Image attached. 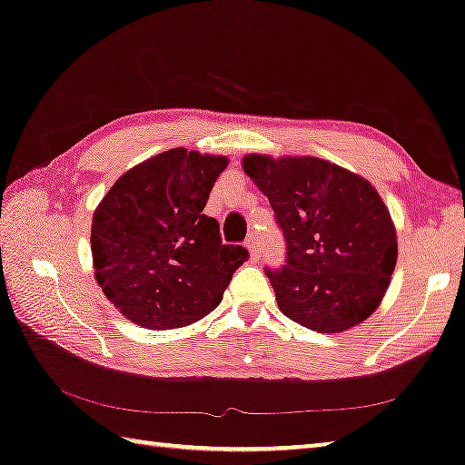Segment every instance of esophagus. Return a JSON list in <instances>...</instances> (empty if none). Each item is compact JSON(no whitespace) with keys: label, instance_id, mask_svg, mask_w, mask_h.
<instances>
[{"label":"esophagus","instance_id":"34e87169","mask_svg":"<svg viewBox=\"0 0 465 465\" xmlns=\"http://www.w3.org/2000/svg\"><path fill=\"white\" fill-rule=\"evenodd\" d=\"M247 247H250L252 260H260V258H262V245H260V239H258L256 232L250 234V239H247Z\"/></svg>","mask_w":465,"mask_h":465}]
</instances>
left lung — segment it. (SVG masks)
Instances as JSON below:
<instances>
[{
	"label": "left lung",
	"instance_id": "8db88e82",
	"mask_svg": "<svg viewBox=\"0 0 465 465\" xmlns=\"http://www.w3.org/2000/svg\"><path fill=\"white\" fill-rule=\"evenodd\" d=\"M285 237V264L266 271L279 309L322 334L345 332L383 301L398 260L390 209L364 177L315 156L247 154Z\"/></svg>",
	"mask_w": 465,
	"mask_h": 465
}]
</instances>
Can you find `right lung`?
<instances>
[{
    "mask_svg": "<svg viewBox=\"0 0 465 465\" xmlns=\"http://www.w3.org/2000/svg\"><path fill=\"white\" fill-rule=\"evenodd\" d=\"M226 156L173 148L120 175L93 213L94 279L142 328L190 326L218 307L250 258L203 213Z\"/></svg>",
    "mask_w": 465,
    "mask_h": 465,
    "instance_id": "1",
    "label": "right lung"
}]
</instances>
